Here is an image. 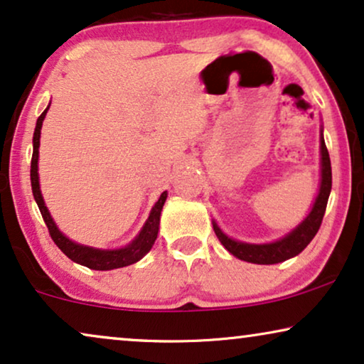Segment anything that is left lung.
<instances>
[{
	"mask_svg": "<svg viewBox=\"0 0 364 364\" xmlns=\"http://www.w3.org/2000/svg\"><path fill=\"white\" fill-rule=\"evenodd\" d=\"M320 149H321V181H320V191L313 203L311 212L308 213V217L298 225L295 230H291L288 235H285L280 240L272 242V243H245L233 240V238L227 237L225 233L220 230V227L213 223V232L223 247L232 253L233 257L240 258L243 262L258 263V265H273V263L285 262L288 258L296 257L298 253L303 252L306 248L308 243L313 240V237L316 235V232L320 230L323 215H325L328 197L331 192V162H330V154L325 146V139H320Z\"/></svg>",
	"mask_w": 364,
	"mask_h": 364,
	"instance_id": "8db88e82",
	"label": "left lung"
}]
</instances>
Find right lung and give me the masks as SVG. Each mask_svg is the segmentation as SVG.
I'll return each instance as SVG.
<instances>
[{
    "label": "right lung",
    "mask_w": 364,
    "mask_h": 364,
    "mask_svg": "<svg viewBox=\"0 0 364 364\" xmlns=\"http://www.w3.org/2000/svg\"><path fill=\"white\" fill-rule=\"evenodd\" d=\"M49 106L44 109V112L38 117L36 129H34L33 136V159H31V187H33V196L36 200L39 212L46 223L49 235H51L53 242L56 243L64 255L71 258L73 262L84 265L91 270H114V268H122L127 265H132L141 260L146 253L151 250L154 242H156L157 233H159V223H161V212L164 207V202L167 198V192H162L156 205L152 207L151 215H149L147 222L144 223L142 230L139 232V235L124 248H116V250H101V248H92L76 243L59 232V228L54 223L51 213H49L44 198L41 196V188H39V176H38V157H39V137H41V127L43 121L46 117Z\"/></svg>",
    "instance_id": "add662e5"
}]
</instances>
